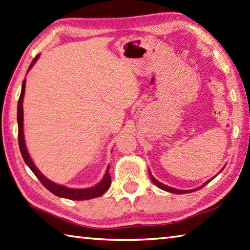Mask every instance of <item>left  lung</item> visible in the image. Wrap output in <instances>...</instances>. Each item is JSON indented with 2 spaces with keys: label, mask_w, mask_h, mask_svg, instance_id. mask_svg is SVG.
Here are the masks:
<instances>
[{
  "label": "left lung",
  "mask_w": 250,
  "mask_h": 250,
  "mask_svg": "<svg viewBox=\"0 0 250 250\" xmlns=\"http://www.w3.org/2000/svg\"><path fill=\"white\" fill-rule=\"evenodd\" d=\"M149 171V170H148ZM149 178H151V180L153 181L154 183V185L156 186V187H158L160 189H163V190H165V191H168V192H172V193H177V194H183V193H187V192H192V191H196V190L198 189H191V190H180V189H176V188H171V187H168V186H166V185H164V184H162V183H160V181L158 180H156L155 178H154L153 177V175L151 174V171H149ZM208 181H211V180H208L207 183H204L200 188H202V187H204V186H206L207 184H208Z\"/></svg>",
  "instance_id": "left-lung-1"
}]
</instances>
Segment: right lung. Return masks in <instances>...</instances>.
<instances>
[{"label":"right lung","mask_w":250,"mask_h":250,"mask_svg":"<svg viewBox=\"0 0 250 250\" xmlns=\"http://www.w3.org/2000/svg\"><path fill=\"white\" fill-rule=\"evenodd\" d=\"M39 56L36 57L31 64L28 67V71L33 67V65L36 63V61L38 60ZM27 71V72H28ZM25 86H26V79L22 82L21 85V96L20 99H18V105H17V124H18V144H20V149L21 153V156L24 158V161L26 163V165L29 167L31 171L34 172L36 177L40 180L44 187H46L50 192H52L53 194H56L58 197L61 198H66L70 199V200H88V199H93V198H97L101 197L103 193H105L108 189L110 187L111 184V178L109 175V165H108L105 175H104L103 179L99 181V183L94 186V187L90 188H86V189H72V188H67L64 187V186L58 185L52 183L51 180H49L46 178L42 172L38 170L37 167L34 164L33 160L30 158V155L28 151H27L26 144H25V138H24V125H22V121H24V113H22V99H24V95H25Z\"/></svg>","instance_id":"right-lung-1"}]
</instances>
